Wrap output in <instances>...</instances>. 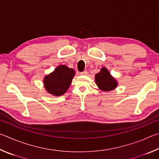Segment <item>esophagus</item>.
Listing matches in <instances>:
<instances>
[{
  "instance_id": "1",
  "label": "esophagus",
  "mask_w": 159,
  "mask_h": 159,
  "mask_svg": "<svg viewBox=\"0 0 159 159\" xmlns=\"http://www.w3.org/2000/svg\"><path fill=\"white\" fill-rule=\"evenodd\" d=\"M80 75H87L88 74V71L85 70V71H84L80 72Z\"/></svg>"
}]
</instances>
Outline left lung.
I'll return each instance as SVG.
<instances>
[{"label":"left lung","mask_w":159,"mask_h":159,"mask_svg":"<svg viewBox=\"0 0 159 159\" xmlns=\"http://www.w3.org/2000/svg\"><path fill=\"white\" fill-rule=\"evenodd\" d=\"M95 82L99 89L103 91L112 90L117 86L116 80L110 75L105 67L102 68L101 71L95 75Z\"/></svg>","instance_id":"1"}]
</instances>
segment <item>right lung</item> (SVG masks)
Listing matches in <instances>:
<instances>
[{
	"mask_svg": "<svg viewBox=\"0 0 159 159\" xmlns=\"http://www.w3.org/2000/svg\"><path fill=\"white\" fill-rule=\"evenodd\" d=\"M75 71L64 65L59 66L52 74L44 79L45 88L48 93L60 96L66 93L71 85Z\"/></svg>",
	"mask_w": 159,
	"mask_h": 159,
	"instance_id": "add662e5",
	"label": "right lung"
}]
</instances>
